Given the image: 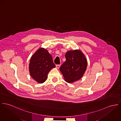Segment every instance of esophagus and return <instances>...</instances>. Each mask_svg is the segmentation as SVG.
Returning a JSON list of instances; mask_svg holds the SVG:
<instances>
[{
    "label": "esophagus",
    "instance_id": "34e87169",
    "mask_svg": "<svg viewBox=\"0 0 121 121\" xmlns=\"http://www.w3.org/2000/svg\"><path fill=\"white\" fill-rule=\"evenodd\" d=\"M59 67H60V65H56V68H57V69H58L59 68Z\"/></svg>",
    "mask_w": 121,
    "mask_h": 121
}]
</instances>
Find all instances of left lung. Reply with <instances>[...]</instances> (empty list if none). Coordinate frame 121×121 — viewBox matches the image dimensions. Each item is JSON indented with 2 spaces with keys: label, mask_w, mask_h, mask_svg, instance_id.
Returning a JSON list of instances; mask_svg holds the SVG:
<instances>
[{
  "label": "left lung",
  "mask_w": 121,
  "mask_h": 121,
  "mask_svg": "<svg viewBox=\"0 0 121 121\" xmlns=\"http://www.w3.org/2000/svg\"><path fill=\"white\" fill-rule=\"evenodd\" d=\"M66 61L60 67L64 80L68 83L79 80L84 75L87 67V61L80 50L69 51L65 54Z\"/></svg>",
  "instance_id": "left-lung-1"
}]
</instances>
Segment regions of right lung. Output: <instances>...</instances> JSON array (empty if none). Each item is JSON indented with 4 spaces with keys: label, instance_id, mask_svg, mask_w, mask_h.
Returning <instances> with one entry per match:
<instances>
[{
    "label": "right lung",
    "instance_id": "1",
    "mask_svg": "<svg viewBox=\"0 0 121 121\" xmlns=\"http://www.w3.org/2000/svg\"><path fill=\"white\" fill-rule=\"evenodd\" d=\"M55 67L52 57L48 50L40 48L31 56L29 69L32 78L38 83H42L47 80L51 69Z\"/></svg>",
    "mask_w": 121,
    "mask_h": 121
}]
</instances>
